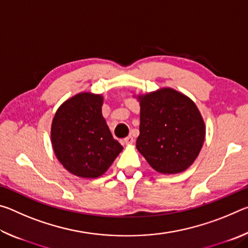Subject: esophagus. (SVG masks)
Here are the masks:
<instances>
[{
  "mask_svg": "<svg viewBox=\"0 0 248 248\" xmlns=\"http://www.w3.org/2000/svg\"><path fill=\"white\" fill-rule=\"evenodd\" d=\"M133 138L131 137V136H128L127 138H124V144H131V143H133Z\"/></svg>",
  "mask_w": 248,
  "mask_h": 248,
  "instance_id": "esophagus-1",
  "label": "esophagus"
}]
</instances>
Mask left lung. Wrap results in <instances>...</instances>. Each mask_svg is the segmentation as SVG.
<instances>
[{
	"instance_id": "1",
	"label": "left lung",
	"mask_w": 248,
	"mask_h": 248,
	"mask_svg": "<svg viewBox=\"0 0 248 248\" xmlns=\"http://www.w3.org/2000/svg\"><path fill=\"white\" fill-rule=\"evenodd\" d=\"M140 134L137 149L162 174L186 170L198 156L205 125L196 104L173 89L139 95Z\"/></svg>"
}]
</instances>
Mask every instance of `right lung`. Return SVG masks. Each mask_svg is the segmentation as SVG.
Wrapping results in <instances>:
<instances>
[{
	"label": "right lung",
	"instance_id": "obj_1",
	"mask_svg": "<svg viewBox=\"0 0 248 248\" xmlns=\"http://www.w3.org/2000/svg\"><path fill=\"white\" fill-rule=\"evenodd\" d=\"M103 96L79 93L61 105L53 117L51 142L65 170L83 178L102 176L123 151L102 115Z\"/></svg>",
	"mask_w": 248,
	"mask_h": 248
}]
</instances>
